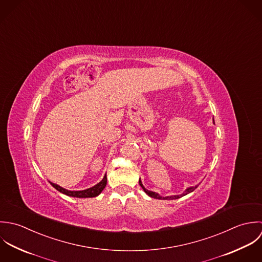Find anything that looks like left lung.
<instances>
[{
  "label": "left lung",
  "mask_w": 262,
  "mask_h": 262,
  "mask_svg": "<svg viewBox=\"0 0 262 262\" xmlns=\"http://www.w3.org/2000/svg\"><path fill=\"white\" fill-rule=\"evenodd\" d=\"M213 123H214V121H213ZM139 183H140V185H141V187L144 189V191L149 195V196H151V198H153V199H157V200H177V199H180V198H182V196H184V195H186V194H188V193H190V192H192L199 185H195V186H191V187H188V188H186L185 189V191L182 193V194H179V195H171V196H161L160 194H158L157 192H154V191H151V190H148V189H146L145 187H144V185H143V183H142V181H141V179L139 180Z\"/></svg>",
  "instance_id": "1"
}]
</instances>
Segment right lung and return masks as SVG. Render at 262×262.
Here are the masks:
<instances>
[{"label": "right lung", "instance_id": "1", "mask_svg": "<svg viewBox=\"0 0 262 262\" xmlns=\"http://www.w3.org/2000/svg\"><path fill=\"white\" fill-rule=\"evenodd\" d=\"M106 183H107V177H106V174L103 177V179L97 183L96 185H94L93 187H90L88 189H85V190H80V191H72V190H68V189H64L62 187H60L59 185L57 184H54L53 182H51V184L53 185V187L58 190L59 192L66 194V195H69V196H74V198H95L97 195H99L101 193V191L103 190L106 186Z\"/></svg>", "mask_w": 262, "mask_h": 262}]
</instances>
